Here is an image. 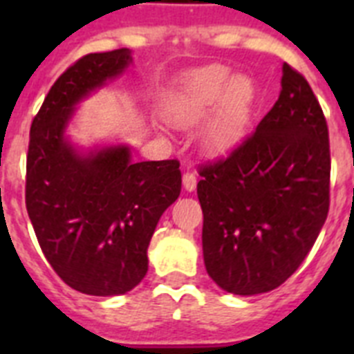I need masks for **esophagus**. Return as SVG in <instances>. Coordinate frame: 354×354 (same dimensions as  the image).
<instances>
[{
	"instance_id": "esophagus-1",
	"label": "esophagus",
	"mask_w": 354,
	"mask_h": 354,
	"mask_svg": "<svg viewBox=\"0 0 354 354\" xmlns=\"http://www.w3.org/2000/svg\"><path fill=\"white\" fill-rule=\"evenodd\" d=\"M183 186L186 192H195L196 187V175L193 171H184L183 175Z\"/></svg>"
}]
</instances>
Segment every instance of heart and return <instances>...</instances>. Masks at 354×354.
<instances>
[{"instance_id": "obj_1", "label": "heart", "mask_w": 354, "mask_h": 354, "mask_svg": "<svg viewBox=\"0 0 354 354\" xmlns=\"http://www.w3.org/2000/svg\"><path fill=\"white\" fill-rule=\"evenodd\" d=\"M253 83L225 65L195 68L177 80L167 93L162 111L177 127H193L212 115L198 129V145L205 154L220 156L239 145L253 111Z\"/></svg>"}]
</instances>
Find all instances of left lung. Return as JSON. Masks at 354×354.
Returning <instances> with one entry per match:
<instances>
[{"label": "left lung", "instance_id": "obj_1", "mask_svg": "<svg viewBox=\"0 0 354 354\" xmlns=\"http://www.w3.org/2000/svg\"><path fill=\"white\" fill-rule=\"evenodd\" d=\"M202 248L227 292L282 286L317 239L330 207V143L305 77L282 65L278 101L243 145L200 170Z\"/></svg>", "mask_w": 354, "mask_h": 354}]
</instances>
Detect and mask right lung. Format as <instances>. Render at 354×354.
I'll return each instance as SVG.
<instances>
[{"instance_id": "right-lung-1", "label": "right lung", "mask_w": 354, "mask_h": 354, "mask_svg": "<svg viewBox=\"0 0 354 354\" xmlns=\"http://www.w3.org/2000/svg\"><path fill=\"white\" fill-rule=\"evenodd\" d=\"M131 64L127 48L83 56L53 84L30 131L28 216L56 274L90 296L142 282L156 225L183 184L175 159L136 162L127 143L83 147L68 134L81 102Z\"/></svg>"}]
</instances>
